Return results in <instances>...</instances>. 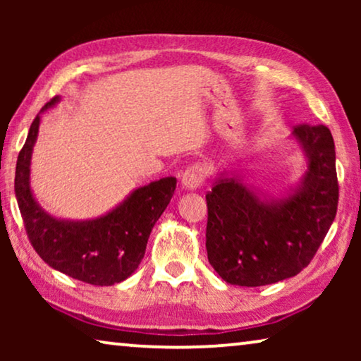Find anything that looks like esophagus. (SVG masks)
<instances>
[{
  "label": "esophagus",
  "mask_w": 361,
  "mask_h": 361,
  "mask_svg": "<svg viewBox=\"0 0 361 361\" xmlns=\"http://www.w3.org/2000/svg\"><path fill=\"white\" fill-rule=\"evenodd\" d=\"M205 177H207L205 166L202 164V162H194V164L187 167L184 174H182V185H184L185 189L194 190L197 187L204 184Z\"/></svg>",
  "instance_id": "1"
}]
</instances>
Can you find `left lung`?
Masks as SVG:
<instances>
[{
  "mask_svg": "<svg viewBox=\"0 0 361 361\" xmlns=\"http://www.w3.org/2000/svg\"><path fill=\"white\" fill-rule=\"evenodd\" d=\"M309 171L283 202H263L235 179H216L207 192V255L221 279L266 286L307 266L332 225L338 205L332 133L324 125L294 126Z\"/></svg>",
  "mask_w": 361,
  "mask_h": 361,
  "instance_id": "1",
  "label": "left lung"
}]
</instances>
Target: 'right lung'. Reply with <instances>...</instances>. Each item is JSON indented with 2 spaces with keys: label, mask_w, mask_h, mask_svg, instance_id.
Wrapping results in <instances>:
<instances>
[{
  "label": "right lung",
  "mask_w": 361,
  "mask_h": 361,
  "mask_svg": "<svg viewBox=\"0 0 361 361\" xmlns=\"http://www.w3.org/2000/svg\"><path fill=\"white\" fill-rule=\"evenodd\" d=\"M54 97L46 103L52 106ZM41 116L34 118L27 140L19 151L14 192L24 228L36 253L61 273L93 286H111L135 273L145 258L152 226L174 195L177 179L164 177L140 187L105 216L88 221H66L47 215L36 204L29 187V164Z\"/></svg>",
  "instance_id": "add662e5"
}]
</instances>
